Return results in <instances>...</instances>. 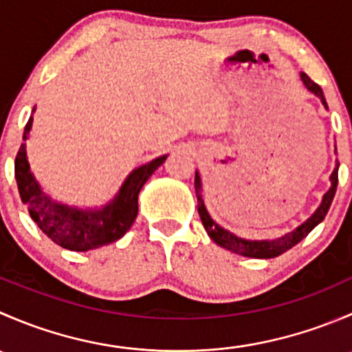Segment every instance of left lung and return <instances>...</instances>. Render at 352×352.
<instances>
[{"label":"left lung","instance_id":"1","mask_svg":"<svg viewBox=\"0 0 352 352\" xmlns=\"http://www.w3.org/2000/svg\"><path fill=\"white\" fill-rule=\"evenodd\" d=\"M301 81H303L305 87L315 94L317 97H320L322 104L327 107V102H325L324 97V91L322 88L308 76L307 73H301ZM337 170H339V165L336 166V170L332 172L330 175V182H332V187L329 189V192L324 196V201H322L320 208L315 211V214L311 216L310 219L303 223L301 226H298L294 232L287 233V235L281 236L278 240H272V242H250V240H243L235 236L233 233H230L228 230H223L218 223H214L211 219V216L208 214L206 211V206L204 201H202L201 196V179H199V173H196V196H197V211L199 216H201V221L204 225L206 232L208 235L211 236V240L214 243H218L219 247L226 248V250L233 252V254H239V255H245V257H255V258H271V257H278V255L285 254L286 250H289L291 247H294L296 243H300L315 226L318 225L320 221H324V218L327 216L330 204H332V199L336 196V189H337V180H339V175H337Z\"/></svg>","mask_w":352,"mask_h":352}]
</instances>
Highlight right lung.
<instances>
[{"label":"right lung","mask_w":352,"mask_h":352,"mask_svg":"<svg viewBox=\"0 0 352 352\" xmlns=\"http://www.w3.org/2000/svg\"><path fill=\"white\" fill-rule=\"evenodd\" d=\"M32 120L34 117L30 116L25 126L23 140H27L30 133ZM165 160L166 156H160L134 170L120 187L117 197L100 211H80L58 204L45 196L32 175L25 144L20 146L15 158V179L22 202L27 204L30 218L37 223L38 228L63 248L87 252L116 242L133 226L138 216V196L141 187Z\"/></svg>","instance_id":"right-lung-1"}]
</instances>
